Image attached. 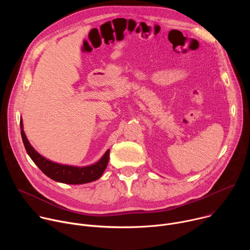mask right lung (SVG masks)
<instances>
[{
    "mask_svg": "<svg viewBox=\"0 0 250 250\" xmlns=\"http://www.w3.org/2000/svg\"><path fill=\"white\" fill-rule=\"evenodd\" d=\"M21 134L23 141V146L29 157L39 166V168L52 180L65 184H85L98 180L108 165L110 158V150H106L104 156L95 164L85 167H76L70 165H63L52 162L42 156L35 150L27 140L22 129V121L21 120Z\"/></svg>",
    "mask_w": 250,
    "mask_h": 250,
    "instance_id": "obj_1",
    "label": "right lung"
}]
</instances>
